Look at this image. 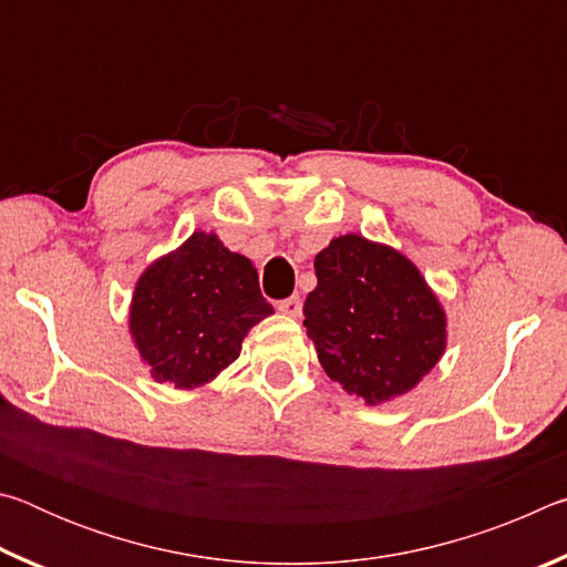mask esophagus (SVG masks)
<instances>
[{
    "mask_svg": "<svg viewBox=\"0 0 567 567\" xmlns=\"http://www.w3.org/2000/svg\"><path fill=\"white\" fill-rule=\"evenodd\" d=\"M277 310L290 315V318H300V315H302V297L292 295V297H287V300H280V302H277Z\"/></svg>",
    "mask_w": 567,
    "mask_h": 567,
    "instance_id": "obj_1",
    "label": "esophagus"
}]
</instances>
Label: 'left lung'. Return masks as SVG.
Segmentation results:
<instances>
[{
  "label": "left lung",
  "mask_w": 567,
  "mask_h": 567,
  "mask_svg": "<svg viewBox=\"0 0 567 567\" xmlns=\"http://www.w3.org/2000/svg\"><path fill=\"white\" fill-rule=\"evenodd\" d=\"M305 328L330 380L378 405L402 395L445 350V312L408 257L360 235L315 257Z\"/></svg>",
  "instance_id": "8db88e82"
}]
</instances>
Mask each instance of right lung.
<instances>
[{
  "label": "right lung",
  "instance_id": "add662e5",
  "mask_svg": "<svg viewBox=\"0 0 567 567\" xmlns=\"http://www.w3.org/2000/svg\"><path fill=\"white\" fill-rule=\"evenodd\" d=\"M267 315L252 262L195 233L140 277L130 330L152 378L189 390L235 362L247 330Z\"/></svg>",
  "mask_w": 567,
  "mask_h": 567
}]
</instances>
